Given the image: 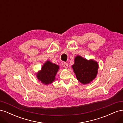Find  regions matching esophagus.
Instances as JSON below:
<instances>
[{"instance_id": "obj_1", "label": "esophagus", "mask_w": 123, "mask_h": 123, "mask_svg": "<svg viewBox=\"0 0 123 123\" xmlns=\"http://www.w3.org/2000/svg\"><path fill=\"white\" fill-rule=\"evenodd\" d=\"M62 66L63 67H64V68L65 69H67L68 68V64L66 62H64V63H63L62 64Z\"/></svg>"}]
</instances>
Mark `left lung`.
I'll use <instances>...</instances> for the list:
<instances>
[{
    "instance_id": "8db88e82",
    "label": "left lung",
    "mask_w": 123,
    "mask_h": 123,
    "mask_svg": "<svg viewBox=\"0 0 123 123\" xmlns=\"http://www.w3.org/2000/svg\"><path fill=\"white\" fill-rule=\"evenodd\" d=\"M77 80L84 85L88 84L94 80L98 73V62L91 59L88 60L80 55L74 58V63L72 66Z\"/></svg>"
}]
</instances>
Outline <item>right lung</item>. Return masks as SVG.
Wrapping results in <instances>:
<instances>
[{"label":"right lung","mask_w":123,"mask_h":123,"mask_svg":"<svg viewBox=\"0 0 123 123\" xmlns=\"http://www.w3.org/2000/svg\"><path fill=\"white\" fill-rule=\"evenodd\" d=\"M59 69L58 65L47 61L43 64L41 70L36 73V76L42 83L48 85L55 80V76Z\"/></svg>","instance_id":"right-lung-1"}]
</instances>
